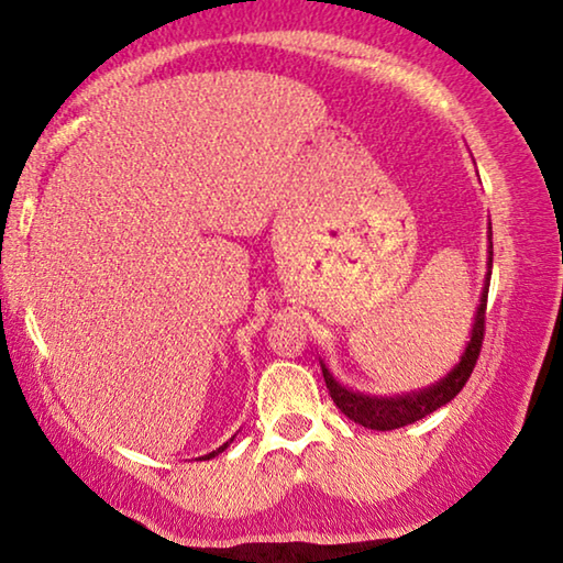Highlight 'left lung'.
Listing matches in <instances>:
<instances>
[{
  "instance_id": "obj_1",
  "label": "left lung",
  "mask_w": 563,
  "mask_h": 563,
  "mask_svg": "<svg viewBox=\"0 0 563 563\" xmlns=\"http://www.w3.org/2000/svg\"><path fill=\"white\" fill-rule=\"evenodd\" d=\"M488 257H486V278L484 290H481V300L474 316V325H471L468 343L463 347L459 363L445 373L441 380L431 383V386L410 390V394H394V396H378V394H365V390L347 388L345 383L338 380L330 373L328 363L320 361V371H323L325 386L330 390L333 404L351 418V421L361 423L371 431H394V428L408 426L413 421H421L428 413L439 410L441 406L451 404L453 398L461 394V388L466 386L471 378V371L478 361L481 341H484V318H486V298H488V285H490V267H494V243H490V222H488Z\"/></svg>"
}]
</instances>
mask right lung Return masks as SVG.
Masks as SVG:
<instances>
[{"label": "right lung", "instance_id": "1", "mask_svg": "<svg viewBox=\"0 0 563 563\" xmlns=\"http://www.w3.org/2000/svg\"><path fill=\"white\" fill-rule=\"evenodd\" d=\"M233 441H235V435H233V439H230V441H225V443H222V445H220V449H216V451H210V453H208V456H202L200 461H210V459H216V456H218V453H222V451H225V449H228V445H230V443H233Z\"/></svg>", "mask_w": 563, "mask_h": 563}]
</instances>
